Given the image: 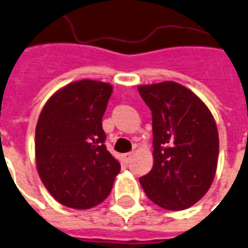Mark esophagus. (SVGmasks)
I'll use <instances>...</instances> for the list:
<instances>
[{
    "instance_id": "1",
    "label": "esophagus",
    "mask_w": 248,
    "mask_h": 248,
    "mask_svg": "<svg viewBox=\"0 0 248 248\" xmlns=\"http://www.w3.org/2000/svg\"><path fill=\"white\" fill-rule=\"evenodd\" d=\"M133 153H126V154H124L123 155V158H124V160H125L126 163L128 162H130V159L133 158Z\"/></svg>"
}]
</instances>
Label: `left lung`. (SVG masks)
Here are the masks:
<instances>
[{
    "label": "left lung",
    "mask_w": 248,
    "mask_h": 248,
    "mask_svg": "<svg viewBox=\"0 0 248 248\" xmlns=\"http://www.w3.org/2000/svg\"><path fill=\"white\" fill-rule=\"evenodd\" d=\"M153 115V170L140 178L151 202L170 211L189 208L212 185L218 159L215 119L202 99L181 84L140 85Z\"/></svg>",
    "instance_id": "left-lung-1"
}]
</instances>
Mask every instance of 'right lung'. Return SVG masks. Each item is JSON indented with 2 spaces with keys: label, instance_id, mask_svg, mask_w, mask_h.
Masks as SVG:
<instances>
[{
  "label": "right lung",
  "instance_id": "obj_1",
  "mask_svg": "<svg viewBox=\"0 0 248 248\" xmlns=\"http://www.w3.org/2000/svg\"><path fill=\"white\" fill-rule=\"evenodd\" d=\"M112 85L78 80L51 95L36 125V166L61 204L88 210L111 193L120 163L105 146L102 118Z\"/></svg>",
  "mask_w": 248,
  "mask_h": 248
}]
</instances>
